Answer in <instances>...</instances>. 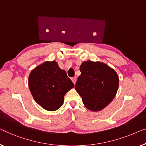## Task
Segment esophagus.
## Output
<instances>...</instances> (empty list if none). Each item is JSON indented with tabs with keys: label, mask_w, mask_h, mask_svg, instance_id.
I'll return each instance as SVG.
<instances>
[{
	"label": "esophagus",
	"mask_w": 146,
	"mask_h": 146,
	"mask_svg": "<svg viewBox=\"0 0 146 146\" xmlns=\"http://www.w3.org/2000/svg\"><path fill=\"white\" fill-rule=\"evenodd\" d=\"M71 81H73V83H74V85H75L76 81H77V77H72V78H71Z\"/></svg>",
	"instance_id": "esophagus-1"
}]
</instances>
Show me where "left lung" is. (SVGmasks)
Here are the masks:
<instances>
[{
    "mask_svg": "<svg viewBox=\"0 0 146 146\" xmlns=\"http://www.w3.org/2000/svg\"><path fill=\"white\" fill-rule=\"evenodd\" d=\"M81 75L75 89L89 110L98 111L105 108L116 96L119 79L114 69L100 62L85 61L80 66Z\"/></svg>",
    "mask_w": 146,
    "mask_h": 146,
    "instance_id": "left-lung-1",
    "label": "left lung"
}]
</instances>
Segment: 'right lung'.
<instances>
[{"instance_id": "1", "label": "right lung", "mask_w": 146, "mask_h": 146, "mask_svg": "<svg viewBox=\"0 0 146 146\" xmlns=\"http://www.w3.org/2000/svg\"><path fill=\"white\" fill-rule=\"evenodd\" d=\"M28 85L37 103L50 111H55L63 105L65 93L74 87L66 72L55 61H46L33 69Z\"/></svg>"}]
</instances>
